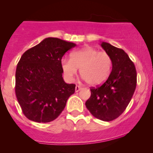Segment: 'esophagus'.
Here are the masks:
<instances>
[{"label":"esophagus","mask_w":153,"mask_h":153,"mask_svg":"<svg viewBox=\"0 0 153 153\" xmlns=\"http://www.w3.org/2000/svg\"><path fill=\"white\" fill-rule=\"evenodd\" d=\"M81 89H82V87L80 86H75V92H78V91H80Z\"/></svg>","instance_id":"esophagus-1"}]
</instances>
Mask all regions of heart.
<instances>
[{
    "instance_id": "obj_1",
    "label": "heart",
    "mask_w": 153,
    "mask_h": 153,
    "mask_svg": "<svg viewBox=\"0 0 153 153\" xmlns=\"http://www.w3.org/2000/svg\"><path fill=\"white\" fill-rule=\"evenodd\" d=\"M112 59L105 52H100L92 47H85L73 51L70 58H64L61 67L66 79L72 81L80 68L83 79L91 86H98L105 82L112 69Z\"/></svg>"
}]
</instances>
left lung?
Instances as JSON below:
<instances>
[{"label": "left lung", "mask_w": 153, "mask_h": 153, "mask_svg": "<svg viewBox=\"0 0 153 153\" xmlns=\"http://www.w3.org/2000/svg\"><path fill=\"white\" fill-rule=\"evenodd\" d=\"M101 45L112 59V72L102 85L90 88L91 96L85 105L94 117L111 121L119 117L130 102L136 88L137 72L123 49L106 42Z\"/></svg>", "instance_id": "8db88e82"}]
</instances>
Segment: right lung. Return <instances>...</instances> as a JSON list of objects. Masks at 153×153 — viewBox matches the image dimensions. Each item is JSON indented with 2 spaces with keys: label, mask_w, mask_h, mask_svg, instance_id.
<instances>
[{
  "label": "right lung",
  "mask_w": 153,
  "mask_h": 153,
  "mask_svg": "<svg viewBox=\"0 0 153 153\" xmlns=\"http://www.w3.org/2000/svg\"><path fill=\"white\" fill-rule=\"evenodd\" d=\"M76 44L47 38L26 51L15 72V94L23 113L30 121L47 123L59 116L75 84L62 77L61 61Z\"/></svg>",
  "instance_id": "obj_1"
}]
</instances>
